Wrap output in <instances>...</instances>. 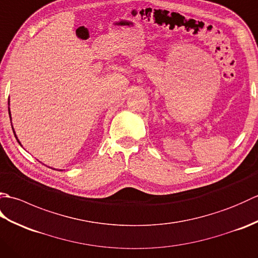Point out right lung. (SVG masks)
Masks as SVG:
<instances>
[{
	"instance_id": "add662e5",
	"label": "right lung",
	"mask_w": 258,
	"mask_h": 258,
	"mask_svg": "<svg viewBox=\"0 0 258 258\" xmlns=\"http://www.w3.org/2000/svg\"><path fill=\"white\" fill-rule=\"evenodd\" d=\"M9 105H10V101H9ZM9 115H10V119H11V120H12V118H11V112H10V107H9ZM11 124H12V123H11ZM12 130H13V133H14V136H15V139H16V140H18V142H19V144L21 145V142L19 141V139H18V136H16V134H15V132H14V128H13V126H12Z\"/></svg>"
}]
</instances>
